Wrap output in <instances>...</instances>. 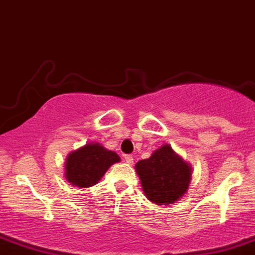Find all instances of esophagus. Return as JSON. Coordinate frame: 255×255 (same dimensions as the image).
<instances>
[{
    "label": "esophagus",
    "mask_w": 255,
    "mask_h": 255,
    "mask_svg": "<svg viewBox=\"0 0 255 255\" xmlns=\"http://www.w3.org/2000/svg\"><path fill=\"white\" fill-rule=\"evenodd\" d=\"M125 160L127 163H133V156L132 154H126Z\"/></svg>",
    "instance_id": "34e87169"
}]
</instances>
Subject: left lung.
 <instances>
[{"mask_svg":"<svg viewBox=\"0 0 255 255\" xmlns=\"http://www.w3.org/2000/svg\"><path fill=\"white\" fill-rule=\"evenodd\" d=\"M147 199L168 205L184 196L191 180V167L165 144L146 160L135 163Z\"/></svg>","mask_w":255,"mask_h":255,"instance_id":"8db88e82","label":"left lung"}]
</instances>
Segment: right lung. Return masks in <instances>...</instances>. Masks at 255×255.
I'll use <instances>...</instances> for the list:
<instances>
[{
    "mask_svg": "<svg viewBox=\"0 0 255 255\" xmlns=\"http://www.w3.org/2000/svg\"><path fill=\"white\" fill-rule=\"evenodd\" d=\"M120 160V156L116 152L108 151L101 144H85L68 156L65 177L78 187L93 186L103 177L113 163Z\"/></svg>",
    "mask_w": 255,
    "mask_h": 255,
    "instance_id": "right-lung-1",
    "label": "right lung"
}]
</instances>
